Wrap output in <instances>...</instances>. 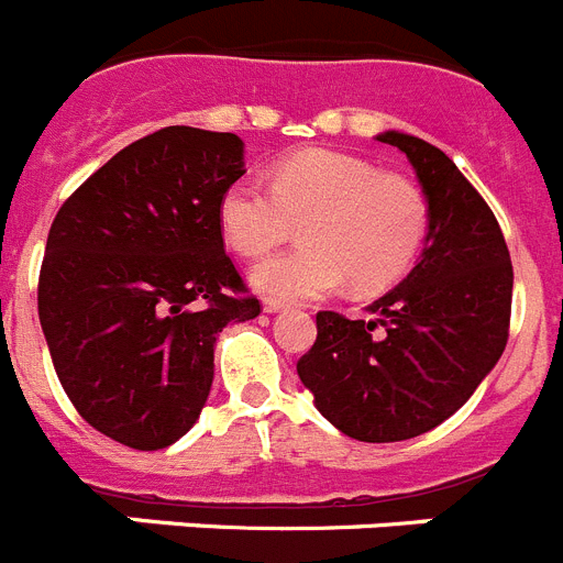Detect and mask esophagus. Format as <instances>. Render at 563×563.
Returning <instances> with one entry per match:
<instances>
[{
  "label": "esophagus",
  "instance_id": "1",
  "mask_svg": "<svg viewBox=\"0 0 563 563\" xmlns=\"http://www.w3.org/2000/svg\"><path fill=\"white\" fill-rule=\"evenodd\" d=\"M262 310H265V312H282V310H287V305H285V301H278V298H265V301H262Z\"/></svg>",
  "mask_w": 563,
  "mask_h": 563
}]
</instances>
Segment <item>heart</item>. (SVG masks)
Segmentation results:
<instances>
[{
  "label": "heart",
  "mask_w": 563,
  "mask_h": 563,
  "mask_svg": "<svg viewBox=\"0 0 563 563\" xmlns=\"http://www.w3.org/2000/svg\"><path fill=\"white\" fill-rule=\"evenodd\" d=\"M220 228L242 256L282 245L301 222L305 245L258 262L251 285L276 298H321L395 285L426 236V202L409 177L355 154L307 148L278 163L273 188L242 177L220 197Z\"/></svg>",
  "instance_id": "1"
}]
</instances>
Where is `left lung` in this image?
I'll use <instances>...</instances> for the list:
<instances>
[{
  "mask_svg": "<svg viewBox=\"0 0 563 563\" xmlns=\"http://www.w3.org/2000/svg\"><path fill=\"white\" fill-rule=\"evenodd\" d=\"M417 174L429 233L417 265L369 318L318 312L298 361L316 409L352 440L400 442L460 411L505 352L514 265L494 211L449 154L415 134L380 132Z\"/></svg>",
  "mask_w": 563,
  "mask_h": 563,
  "instance_id": "obj_1",
  "label": "left lung"
}]
</instances>
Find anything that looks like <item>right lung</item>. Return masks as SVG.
Wrapping results in <instances>:
<instances>
[{
    "mask_svg": "<svg viewBox=\"0 0 563 563\" xmlns=\"http://www.w3.org/2000/svg\"><path fill=\"white\" fill-rule=\"evenodd\" d=\"M242 174L233 132L166 126L103 163L49 228V357L78 415L129 449H168L200 420L217 338L258 316L217 213Z\"/></svg>",
    "mask_w": 563,
    "mask_h": 563,
    "instance_id": "obj_1",
    "label": "right lung"
}]
</instances>
